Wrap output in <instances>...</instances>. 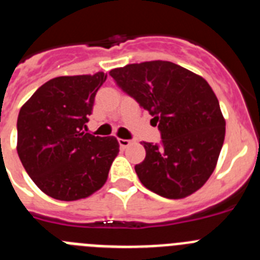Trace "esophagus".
<instances>
[{
	"label": "esophagus",
	"instance_id": "esophagus-1",
	"mask_svg": "<svg viewBox=\"0 0 260 260\" xmlns=\"http://www.w3.org/2000/svg\"><path fill=\"white\" fill-rule=\"evenodd\" d=\"M118 143H119V147H121V148L123 150V148H127V147L133 143V142L128 141V139H118Z\"/></svg>",
	"mask_w": 260,
	"mask_h": 260
}]
</instances>
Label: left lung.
Returning a JSON list of instances; mask_svg holds the SVG:
<instances>
[{
    "mask_svg": "<svg viewBox=\"0 0 260 260\" xmlns=\"http://www.w3.org/2000/svg\"><path fill=\"white\" fill-rule=\"evenodd\" d=\"M109 74L150 112L161 134L160 143H142L146 158L135 165L141 182L168 199L201 189L215 169L225 137V119L210 84L169 61L132 63Z\"/></svg>",
    "mask_w": 260,
    "mask_h": 260,
    "instance_id": "1",
    "label": "left lung"
}]
</instances>
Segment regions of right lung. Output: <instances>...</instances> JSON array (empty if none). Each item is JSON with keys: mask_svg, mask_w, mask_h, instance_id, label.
<instances>
[{"mask_svg": "<svg viewBox=\"0 0 260 260\" xmlns=\"http://www.w3.org/2000/svg\"><path fill=\"white\" fill-rule=\"evenodd\" d=\"M104 73L48 80L19 110L17 151L39 189L58 201L87 198L105 183L119 151L114 137L86 133Z\"/></svg>", "mask_w": 260, "mask_h": 260, "instance_id": "1", "label": "right lung"}]
</instances>
